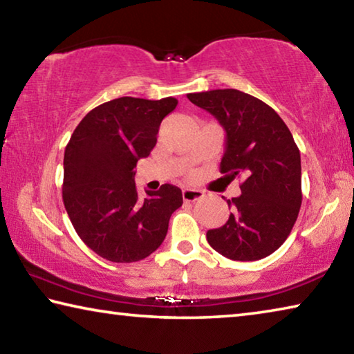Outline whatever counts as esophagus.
Masks as SVG:
<instances>
[{
	"instance_id": "esophagus-1",
	"label": "esophagus",
	"mask_w": 354,
	"mask_h": 354,
	"mask_svg": "<svg viewBox=\"0 0 354 354\" xmlns=\"http://www.w3.org/2000/svg\"><path fill=\"white\" fill-rule=\"evenodd\" d=\"M205 196V192L198 189H183L184 201H196Z\"/></svg>"
}]
</instances>
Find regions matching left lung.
<instances>
[{
	"mask_svg": "<svg viewBox=\"0 0 354 354\" xmlns=\"http://www.w3.org/2000/svg\"><path fill=\"white\" fill-rule=\"evenodd\" d=\"M226 131L220 173L242 178V195L227 200L226 223L207 231L211 247L232 261H257L289 237L301 206V159L292 133L270 106L236 88L189 93Z\"/></svg>",
	"mask_w": 354,
	"mask_h": 354,
	"instance_id": "left-lung-1",
	"label": "left lung"
}]
</instances>
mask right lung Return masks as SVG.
Wrapping results in <instances>:
<instances>
[{
    "label": "right lung",
    "mask_w": 354,
    "mask_h": 354,
    "mask_svg": "<svg viewBox=\"0 0 354 354\" xmlns=\"http://www.w3.org/2000/svg\"><path fill=\"white\" fill-rule=\"evenodd\" d=\"M176 98L122 97L81 120L64 154L62 200L77 236L111 262H137L160 247L169 220L183 206L181 189L162 184L140 200L137 160L158 142L160 122Z\"/></svg>",
    "instance_id": "obj_1"
}]
</instances>
